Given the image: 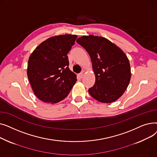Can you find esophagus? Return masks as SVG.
Returning <instances> with one entry per match:
<instances>
[{"mask_svg":"<svg viewBox=\"0 0 157 157\" xmlns=\"http://www.w3.org/2000/svg\"><path fill=\"white\" fill-rule=\"evenodd\" d=\"M79 76L80 78H83V76H84V72H81L79 74Z\"/></svg>","mask_w":157,"mask_h":157,"instance_id":"1","label":"esophagus"}]
</instances>
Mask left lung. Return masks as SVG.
Returning a JSON list of instances; mask_svg holds the SVG:
<instances>
[{
	"instance_id": "1",
	"label": "left lung",
	"mask_w": 157,
	"mask_h": 157,
	"mask_svg": "<svg viewBox=\"0 0 157 157\" xmlns=\"http://www.w3.org/2000/svg\"><path fill=\"white\" fill-rule=\"evenodd\" d=\"M76 42L88 53L95 76L90 95L102 103L118 100L127 88L131 78L125 53L108 39L93 35L79 37Z\"/></svg>"
}]
</instances>
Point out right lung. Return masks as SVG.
Segmentation results:
<instances>
[{
    "label": "right lung",
    "mask_w": 157,
    "mask_h": 157,
    "mask_svg": "<svg viewBox=\"0 0 157 157\" xmlns=\"http://www.w3.org/2000/svg\"><path fill=\"white\" fill-rule=\"evenodd\" d=\"M77 36L65 34L48 38L30 55L27 76L36 96L50 104L57 103L68 95L77 81L69 68L67 54Z\"/></svg>",
    "instance_id": "right-lung-1"
}]
</instances>
